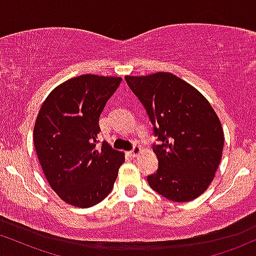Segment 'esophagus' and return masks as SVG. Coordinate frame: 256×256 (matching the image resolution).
<instances>
[{"instance_id":"1","label":"esophagus","mask_w":256,"mask_h":256,"mask_svg":"<svg viewBox=\"0 0 256 256\" xmlns=\"http://www.w3.org/2000/svg\"><path fill=\"white\" fill-rule=\"evenodd\" d=\"M140 151H142V148H140V146H138V145H136V146H133V148H132L130 150V154L133 157H136V156H138V154H140Z\"/></svg>"}]
</instances>
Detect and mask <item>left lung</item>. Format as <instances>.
Here are the masks:
<instances>
[{"instance_id":"8db88e82","label":"left lung","mask_w":256,"mask_h":256,"mask_svg":"<svg viewBox=\"0 0 256 256\" xmlns=\"http://www.w3.org/2000/svg\"><path fill=\"white\" fill-rule=\"evenodd\" d=\"M145 108L157 142L152 145L158 169L148 182L173 202L202 194L221 160L224 132L216 114L196 88L168 72L126 76Z\"/></svg>"}]
</instances>
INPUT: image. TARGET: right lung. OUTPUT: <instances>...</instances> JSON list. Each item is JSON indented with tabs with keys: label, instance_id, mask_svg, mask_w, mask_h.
<instances>
[{
	"label": "right lung",
	"instance_id": "1",
	"mask_svg": "<svg viewBox=\"0 0 256 256\" xmlns=\"http://www.w3.org/2000/svg\"><path fill=\"white\" fill-rule=\"evenodd\" d=\"M120 77L82 74L54 88L34 128V144L50 188L68 204L90 208L112 191L123 152L99 144V118Z\"/></svg>",
	"mask_w": 256,
	"mask_h": 256
}]
</instances>
